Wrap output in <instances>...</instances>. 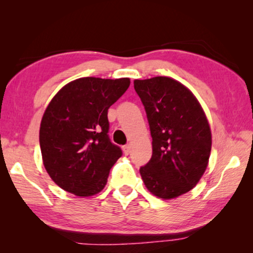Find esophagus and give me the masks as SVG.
Wrapping results in <instances>:
<instances>
[{"mask_svg":"<svg viewBox=\"0 0 253 253\" xmlns=\"http://www.w3.org/2000/svg\"><path fill=\"white\" fill-rule=\"evenodd\" d=\"M123 151L125 153V155H128L130 152V145H125V146H123Z\"/></svg>","mask_w":253,"mask_h":253,"instance_id":"1","label":"esophagus"}]
</instances>
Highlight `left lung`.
I'll list each match as a JSON object with an SVG mask.
<instances>
[{
	"label": "left lung",
	"mask_w": 253,
	"mask_h": 253,
	"mask_svg": "<svg viewBox=\"0 0 253 253\" xmlns=\"http://www.w3.org/2000/svg\"><path fill=\"white\" fill-rule=\"evenodd\" d=\"M153 138V155L139 173L152 194L174 199L191 191L207 169L212 137L202 107L169 77L135 80Z\"/></svg>",
	"instance_id": "1"
}]
</instances>
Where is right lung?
I'll use <instances>...</instances> for the list:
<instances>
[{"label": "right lung", "instance_id": "right-lung-1", "mask_svg": "<svg viewBox=\"0 0 253 253\" xmlns=\"http://www.w3.org/2000/svg\"><path fill=\"white\" fill-rule=\"evenodd\" d=\"M130 84L128 78L85 77L55 95L43 114L40 147L52 181L77 196L95 195L105 187L122 149L108 136L109 107Z\"/></svg>", "mask_w": 253, "mask_h": 253}]
</instances>
